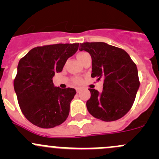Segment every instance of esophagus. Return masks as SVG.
Returning <instances> with one entry per match:
<instances>
[{
    "label": "esophagus",
    "instance_id": "34e87169",
    "mask_svg": "<svg viewBox=\"0 0 159 159\" xmlns=\"http://www.w3.org/2000/svg\"><path fill=\"white\" fill-rule=\"evenodd\" d=\"M81 89H76V91H77V93L81 92Z\"/></svg>",
    "mask_w": 159,
    "mask_h": 159
}]
</instances>
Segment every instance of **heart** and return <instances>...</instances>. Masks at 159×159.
Instances as JSON below:
<instances>
[{"label": "heart", "instance_id": "heart-1", "mask_svg": "<svg viewBox=\"0 0 159 159\" xmlns=\"http://www.w3.org/2000/svg\"><path fill=\"white\" fill-rule=\"evenodd\" d=\"M86 54H88L87 52H84V51L79 52L78 54H77V58H78V60L80 62H81V60L83 59V57H84V56L86 55ZM81 82H82V80H81V78H73V83H74V84H81Z\"/></svg>", "mask_w": 159, "mask_h": 159}]
</instances>
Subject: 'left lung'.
Here are the masks:
<instances>
[{"instance_id":"left-lung-1","label":"left lung","mask_w":159,"mask_h":159,"mask_svg":"<svg viewBox=\"0 0 159 159\" xmlns=\"http://www.w3.org/2000/svg\"><path fill=\"white\" fill-rule=\"evenodd\" d=\"M80 47L92 59L91 77L104 79L102 93L89 89V112L104 121L122 118L131 109L140 85L136 65L125 51L105 42H85Z\"/></svg>"}]
</instances>
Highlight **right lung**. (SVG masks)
I'll return each instance as SVG.
<instances>
[{
    "label": "right lung",
    "mask_w": 159,
    "mask_h": 159,
    "mask_svg": "<svg viewBox=\"0 0 159 159\" xmlns=\"http://www.w3.org/2000/svg\"><path fill=\"white\" fill-rule=\"evenodd\" d=\"M78 46L75 43L36 47L19 61L14 91L22 113L34 125L51 129L68 118L76 91L54 87L52 78L61 71Z\"/></svg>",
    "instance_id": "1"
}]
</instances>
